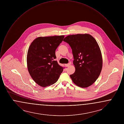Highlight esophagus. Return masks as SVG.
<instances>
[{
	"label": "esophagus",
	"instance_id": "esophagus-1",
	"mask_svg": "<svg viewBox=\"0 0 124 124\" xmlns=\"http://www.w3.org/2000/svg\"><path fill=\"white\" fill-rule=\"evenodd\" d=\"M65 66H66V67H68L70 65H71V63H69L68 64H65Z\"/></svg>",
	"mask_w": 124,
	"mask_h": 124
}]
</instances>
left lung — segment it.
<instances>
[{
    "mask_svg": "<svg viewBox=\"0 0 124 124\" xmlns=\"http://www.w3.org/2000/svg\"><path fill=\"white\" fill-rule=\"evenodd\" d=\"M71 46L75 71L70 75L78 86L88 87L96 81L102 68L100 47L94 38L88 34L66 36L63 40Z\"/></svg>",
    "mask_w": 124,
    "mask_h": 124,
    "instance_id": "1",
    "label": "left lung"
}]
</instances>
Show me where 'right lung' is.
<instances>
[{
	"instance_id": "obj_1",
	"label": "right lung",
	"mask_w": 124,
	"mask_h": 124,
	"mask_svg": "<svg viewBox=\"0 0 124 124\" xmlns=\"http://www.w3.org/2000/svg\"><path fill=\"white\" fill-rule=\"evenodd\" d=\"M64 36L39 37L30 46L27 56L28 71L39 85L46 87L56 82L65 67L55 61V51Z\"/></svg>"
}]
</instances>
